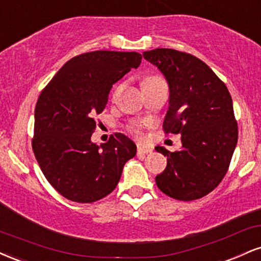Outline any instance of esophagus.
Here are the masks:
<instances>
[{"mask_svg":"<svg viewBox=\"0 0 261 261\" xmlns=\"http://www.w3.org/2000/svg\"><path fill=\"white\" fill-rule=\"evenodd\" d=\"M151 152H152V149L144 148V146H138V149H137V155L138 156H145L148 154H151Z\"/></svg>","mask_w":261,"mask_h":261,"instance_id":"esophagus-1","label":"esophagus"}]
</instances>
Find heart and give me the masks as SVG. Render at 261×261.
<instances>
[{
  "mask_svg": "<svg viewBox=\"0 0 261 261\" xmlns=\"http://www.w3.org/2000/svg\"><path fill=\"white\" fill-rule=\"evenodd\" d=\"M155 79H158V78H146L145 81H144L143 83H146V82H151V81H155ZM118 90H119V85H118V87H116L115 90H113V96H115V95L117 94V91H118ZM130 130L133 132V133L138 134V136H139V134H140V132H139V129H138L137 127H130Z\"/></svg>",
  "mask_w": 261,
  "mask_h": 261,
  "instance_id": "obj_1",
  "label": "heart"
}]
</instances>
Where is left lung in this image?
I'll list each match as a JSON object with an SVG mask.
<instances>
[{
    "label": "left lung",
    "mask_w": 261,
    "mask_h": 261,
    "mask_svg": "<svg viewBox=\"0 0 261 261\" xmlns=\"http://www.w3.org/2000/svg\"><path fill=\"white\" fill-rule=\"evenodd\" d=\"M165 75L170 105L165 134H180L182 149L167 156L165 171L156 176L162 193L191 201L213 192L227 173L238 140V125L227 87L213 69L195 56L173 48L143 52Z\"/></svg>",
    "instance_id": "8db88e82"
}]
</instances>
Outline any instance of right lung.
<instances>
[{
	"instance_id": "1",
	"label": "right lung",
	"mask_w": 261,
	"mask_h": 261,
	"mask_svg": "<svg viewBox=\"0 0 261 261\" xmlns=\"http://www.w3.org/2000/svg\"><path fill=\"white\" fill-rule=\"evenodd\" d=\"M138 52L93 51L78 55L56 73L35 106L33 151L48 183L64 198L93 203L110 194L124 164L136 156L128 137L115 133L96 145L95 116L105 110L112 85L132 68Z\"/></svg>"
}]
</instances>
